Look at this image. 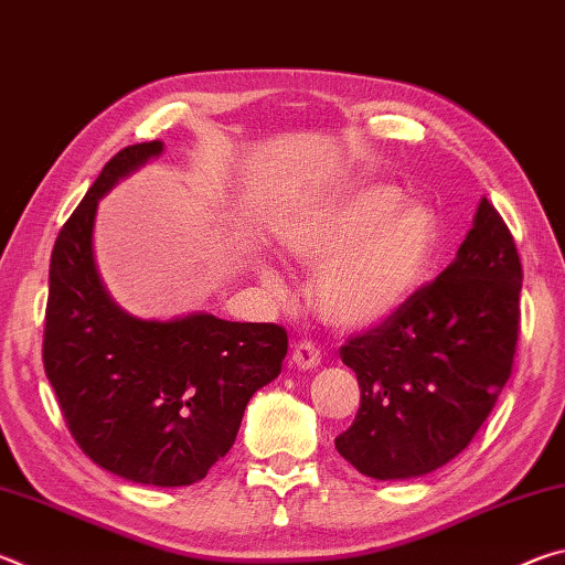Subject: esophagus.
Wrapping results in <instances>:
<instances>
[{"instance_id":"1","label":"esophagus","mask_w":565,"mask_h":565,"mask_svg":"<svg viewBox=\"0 0 565 565\" xmlns=\"http://www.w3.org/2000/svg\"><path fill=\"white\" fill-rule=\"evenodd\" d=\"M291 363L296 369L301 371H309V369H317L321 363V351L313 347L311 341H301L296 343L294 351H291Z\"/></svg>"}]
</instances>
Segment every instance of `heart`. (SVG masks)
I'll return each mask as SVG.
<instances>
[{
    "mask_svg": "<svg viewBox=\"0 0 565 565\" xmlns=\"http://www.w3.org/2000/svg\"><path fill=\"white\" fill-rule=\"evenodd\" d=\"M279 244L296 264L319 269L311 301L319 317L341 331L379 327L414 299L438 246L436 214L406 202L384 181H361L281 224ZM271 291L284 284L259 262Z\"/></svg>",
    "mask_w": 565,
    "mask_h": 565,
    "instance_id": "b5f03b06",
    "label": "heart"
}]
</instances>
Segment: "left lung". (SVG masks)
Wrapping results in <instances>:
<instances>
[{
  "label": "left lung",
  "instance_id": "1",
  "mask_svg": "<svg viewBox=\"0 0 565 565\" xmlns=\"http://www.w3.org/2000/svg\"><path fill=\"white\" fill-rule=\"evenodd\" d=\"M523 269L499 212L481 199L456 259L404 309L341 347L361 406L337 438L359 473H431L471 444L513 369Z\"/></svg>",
  "mask_w": 565,
  "mask_h": 565
}]
</instances>
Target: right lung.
I'll use <instances>...</instances> for the list:
<instances>
[{
    "label": "right lung",
    "instance_id": "obj_1",
    "mask_svg": "<svg viewBox=\"0 0 565 565\" xmlns=\"http://www.w3.org/2000/svg\"><path fill=\"white\" fill-rule=\"evenodd\" d=\"M161 151V141L121 149L66 218L50 264L42 356L82 451L127 481L174 489L202 481L228 454L248 398L281 374L289 339L276 323L202 311L137 319L104 289L92 244L99 199Z\"/></svg>",
    "mask_w": 565,
    "mask_h": 565
}]
</instances>
